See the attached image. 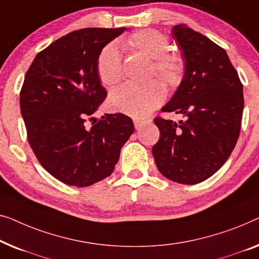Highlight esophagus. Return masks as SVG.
I'll list each match as a JSON object with an SVG mask.
<instances>
[{
    "instance_id": "1",
    "label": "esophagus",
    "mask_w": 259,
    "mask_h": 259,
    "mask_svg": "<svg viewBox=\"0 0 259 259\" xmlns=\"http://www.w3.org/2000/svg\"><path fill=\"white\" fill-rule=\"evenodd\" d=\"M149 121H145V119H141V118H134V125L136 129H140L143 126L144 124H147Z\"/></svg>"
}]
</instances>
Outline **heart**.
I'll list each match as a JSON object with an SVG mask.
<instances>
[{"mask_svg":"<svg viewBox=\"0 0 259 259\" xmlns=\"http://www.w3.org/2000/svg\"><path fill=\"white\" fill-rule=\"evenodd\" d=\"M118 45L123 52L141 54L150 58L148 78L155 77L166 89L181 84L185 72V61L181 53L170 50L169 37L156 29H142L121 38ZM96 70L102 84L112 88L121 82L123 72L121 57L114 45L105 46L98 54ZM163 101V89L157 82L148 84L123 85L112 92L108 104L112 111L141 118L158 107Z\"/></svg>","mask_w":259,"mask_h":259,"instance_id":"b5f03b06","label":"heart"}]
</instances>
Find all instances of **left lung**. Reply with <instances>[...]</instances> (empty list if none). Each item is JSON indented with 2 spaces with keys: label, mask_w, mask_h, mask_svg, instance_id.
Instances as JSON below:
<instances>
[{
  "label": "left lung",
  "mask_w": 259,
  "mask_h": 259,
  "mask_svg": "<svg viewBox=\"0 0 259 259\" xmlns=\"http://www.w3.org/2000/svg\"><path fill=\"white\" fill-rule=\"evenodd\" d=\"M172 36L185 61V74L163 112L184 121L155 118L159 140L152 155L159 172L181 184H197L227 162L237 143L244 108L243 84L222 47L177 24Z\"/></svg>",
  "instance_id": "1"
}]
</instances>
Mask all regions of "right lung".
<instances>
[{
	"label": "right lung",
	"mask_w": 259,
	"mask_h": 259,
	"mask_svg": "<svg viewBox=\"0 0 259 259\" xmlns=\"http://www.w3.org/2000/svg\"><path fill=\"white\" fill-rule=\"evenodd\" d=\"M124 30L69 32L39 52L24 76L20 107L29 144L62 183L89 187L110 176L134 133L131 118L121 112L84 124L107 97L96 70L98 54Z\"/></svg>",
	"instance_id": "1"
}]
</instances>
